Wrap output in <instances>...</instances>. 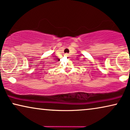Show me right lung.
Instances as JSON below:
<instances>
[{
	"instance_id": "add662e5",
	"label": "right lung",
	"mask_w": 130,
	"mask_h": 130,
	"mask_svg": "<svg viewBox=\"0 0 130 130\" xmlns=\"http://www.w3.org/2000/svg\"><path fill=\"white\" fill-rule=\"evenodd\" d=\"M58 61H60V59H58Z\"/></svg>"
}]
</instances>
